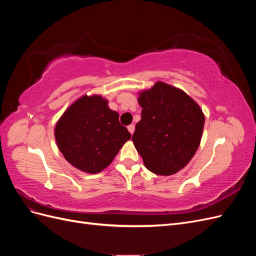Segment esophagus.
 Returning <instances> with one entry per match:
<instances>
[{
	"label": "esophagus",
	"mask_w": 256,
	"mask_h": 256,
	"mask_svg": "<svg viewBox=\"0 0 256 256\" xmlns=\"http://www.w3.org/2000/svg\"><path fill=\"white\" fill-rule=\"evenodd\" d=\"M128 130H129V132L132 134L134 132V125H129L128 126Z\"/></svg>",
	"instance_id": "1"
}]
</instances>
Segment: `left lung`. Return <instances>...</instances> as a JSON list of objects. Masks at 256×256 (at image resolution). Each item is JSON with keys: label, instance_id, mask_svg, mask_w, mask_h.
I'll list each match as a JSON object with an SVG mask.
<instances>
[{"label": "left lung", "instance_id": "left-lung-1", "mask_svg": "<svg viewBox=\"0 0 256 256\" xmlns=\"http://www.w3.org/2000/svg\"><path fill=\"white\" fill-rule=\"evenodd\" d=\"M141 120L132 141L147 170L170 176L180 171L194 156L204 129L200 106L180 88L158 81L138 92Z\"/></svg>", "mask_w": 256, "mask_h": 256}]
</instances>
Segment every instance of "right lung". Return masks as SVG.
<instances>
[{"instance_id": "right-lung-1", "label": "right lung", "mask_w": 256, "mask_h": 256, "mask_svg": "<svg viewBox=\"0 0 256 256\" xmlns=\"http://www.w3.org/2000/svg\"><path fill=\"white\" fill-rule=\"evenodd\" d=\"M100 95L76 99L58 120L54 136L64 158L85 173L110 166L131 134Z\"/></svg>"}]
</instances>
